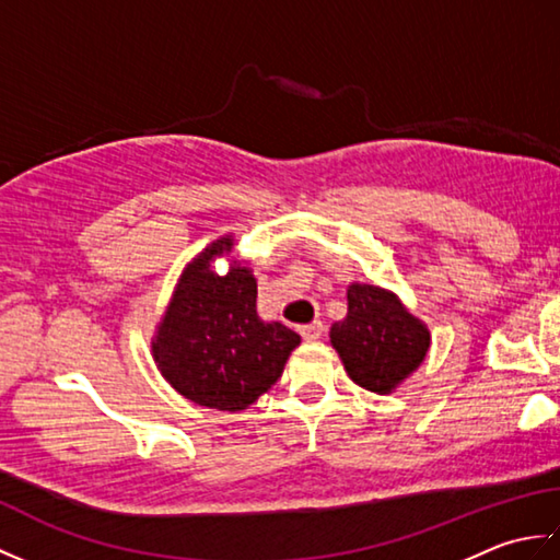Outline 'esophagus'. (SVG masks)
I'll list each match as a JSON object with an SVG mask.
<instances>
[{"label":"esophagus","instance_id":"esophagus-1","mask_svg":"<svg viewBox=\"0 0 560 560\" xmlns=\"http://www.w3.org/2000/svg\"><path fill=\"white\" fill-rule=\"evenodd\" d=\"M299 331L303 335V339L315 341V339H319V337L325 335V325L323 323H311V325H303Z\"/></svg>","mask_w":560,"mask_h":560}]
</instances>
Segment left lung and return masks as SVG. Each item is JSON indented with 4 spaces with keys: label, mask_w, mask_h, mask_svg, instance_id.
I'll return each instance as SVG.
<instances>
[{
    "label": "left lung",
    "mask_w": 560,
    "mask_h": 560,
    "mask_svg": "<svg viewBox=\"0 0 560 560\" xmlns=\"http://www.w3.org/2000/svg\"><path fill=\"white\" fill-rule=\"evenodd\" d=\"M349 313L329 329L331 347L349 377L377 395H389L425 359L431 331L392 291L351 283Z\"/></svg>",
    "instance_id": "obj_1"
}]
</instances>
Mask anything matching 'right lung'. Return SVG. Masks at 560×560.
Instances as JSON below:
<instances>
[{"mask_svg":"<svg viewBox=\"0 0 560 560\" xmlns=\"http://www.w3.org/2000/svg\"><path fill=\"white\" fill-rule=\"evenodd\" d=\"M233 235L207 245L180 273L151 353L161 375L199 407L243 411L277 383L301 337L257 315L253 269L233 261L229 273L211 259L229 255Z\"/></svg>","mask_w":560,"mask_h":560,"instance_id":"1","label":"right lung"}]
</instances>
